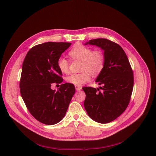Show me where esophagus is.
<instances>
[{
    "instance_id": "34e87169",
    "label": "esophagus",
    "mask_w": 156,
    "mask_h": 156,
    "mask_svg": "<svg viewBox=\"0 0 156 156\" xmlns=\"http://www.w3.org/2000/svg\"><path fill=\"white\" fill-rule=\"evenodd\" d=\"M75 88H76V90L78 91L82 90V87L81 86H75Z\"/></svg>"
}]
</instances>
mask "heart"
<instances>
[{"label":"heart","instance_id":"1","mask_svg":"<svg viewBox=\"0 0 156 156\" xmlns=\"http://www.w3.org/2000/svg\"><path fill=\"white\" fill-rule=\"evenodd\" d=\"M70 57L74 60L82 61L80 73L72 74L66 78L67 83L76 86H81L90 80L92 76H97L102 71L105 64V57L102 51L93 50L90 47L82 44H76L69 51ZM57 67L63 73L69 72V62L64 57L57 60Z\"/></svg>","mask_w":156,"mask_h":156}]
</instances>
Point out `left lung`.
Returning <instances> with one entry per match:
<instances>
[{
  "mask_svg": "<svg viewBox=\"0 0 156 156\" xmlns=\"http://www.w3.org/2000/svg\"><path fill=\"white\" fill-rule=\"evenodd\" d=\"M97 46L104 51V68L96 78L98 89L86 87L85 110L92 120L101 124L116 119L127 108L133 89V72L124 50L107 39H91L87 44Z\"/></svg>",
  "mask_w": 156,
  "mask_h": 156,
  "instance_id": "left-lung-1",
  "label": "left lung"
}]
</instances>
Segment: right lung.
I'll use <instances>...</instances> for the list:
<instances>
[{
  "label": "right lung",
  "instance_id": "obj_1",
  "mask_svg": "<svg viewBox=\"0 0 156 156\" xmlns=\"http://www.w3.org/2000/svg\"><path fill=\"white\" fill-rule=\"evenodd\" d=\"M70 43L47 42L28 51L22 64L20 94L28 110L40 122L55 124L64 118L75 93L74 85L66 83L58 90L51 83L62 82L57 60L71 46Z\"/></svg>",
  "mask_w": 156,
  "mask_h": 156
}]
</instances>
